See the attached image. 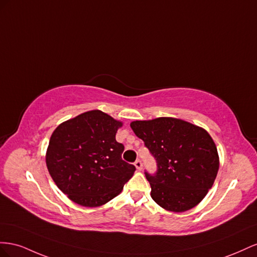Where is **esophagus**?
I'll use <instances>...</instances> for the list:
<instances>
[{
    "mask_svg": "<svg viewBox=\"0 0 257 257\" xmlns=\"http://www.w3.org/2000/svg\"><path fill=\"white\" fill-rule=\"evenodd\" d=\"M135 166H136V168L137 169L140 171V170H142V167H143V165H142V161L141 160H136V163H135Z\"/></svg>",
    "mask_w": 257,
    "mask_h": 257,
    "instance_id": "obj_1",
    "label": "esophagus"
}]
</instances>
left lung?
<instances>
[{"instance_id": "left-lung-1", "label": "left lung", "mask_w": 257, "mask_h": 257, "mask_svg": "<svg viewBox=\"0 0 257 257\" xmlns=\"http://www.w3.org/2000/svg\"><path fill=\"white\" fill-rule=\"evenodd\" d=\"M130 127L156 160V172H144L153 200L172 212L197 206L213 185L218 171L217 150L210 135L172 117L136 120Z\"/></svg>"}]
</instances>
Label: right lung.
<instances>
[{"instance_id": "add662e5", "label": "right lung", "mask_w": 257, "mask_h": 257, "mask_svg": "<svg viewBox=\"0 0 257 257\" xmlns=\"http://www.w3.org/2000/svg\"><path fill=\"white\" fill-rule=\"evenodd\" d=\"M121 122L94 109L62 122L49 140L46 165L61 192L83 207H99L118 195L136 167L122 160L116 141Z\"/></svg>"}]
</instances>
